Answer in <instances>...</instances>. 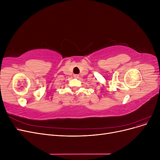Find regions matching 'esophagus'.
<instances>
[{
    "label": "esophagus",
    "mask_w": 160,
    "mask_h": 160,
    "mask_svg": "<svg viewBox=\"0 0 160 160\" xmlns=\"http://www.w3.org/2000/svg\"><path fill=\"white\" fill-rule=\"evenodd\" d=\"M79 76V75H74V77H75V78H78Z\"/></svg>",
    "instance_id": "34e87169"
}]
</instances>
